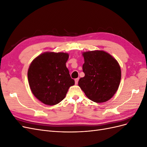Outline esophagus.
<instances>
[{"mask_svg": "<svg viewBox=\"0 0 147 147\" xmlns=\"http://www.w3.org/2000/svg\"><path fill=\"white\" fill-rule=\"evenodd\" d=\"M78 80H79V78H77L76 79H75V83L76 84H78Z\"/></svg>", "mask_w": 147, "mask_h": 147, "instance_id": "34e87169", "label": "esophagus"}]
</instances>
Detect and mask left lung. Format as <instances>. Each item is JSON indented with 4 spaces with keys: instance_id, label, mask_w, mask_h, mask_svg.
<instances>
[{
    "instance_id": "1",
    "label": "left lung",
    "mask_w": 147,
    "mask_h": 147,
    "mask_svg": "<svg viewBox=\"0 0 147 147\" xmlns=\"http://www.w3.org/2000/svg\"><path fill=\"white\" fill-rule=\"evenodd\" d=\"M84 77L78 86L92 101L101 103L109 100L118 90L121 77L120 66L113 57L101 50L83 53Z\"/></svg>"
}]
</instances>
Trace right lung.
Returning <instances> with one entry per match:
<instances>
[{
    "label": "right lung",
    "instance_id": "obj_1",
    "mask_svg": "<svg viewBox=\"0 0 147 147\" xmlns=\"http://www.w3.org/2000/svg\"><path fill=\"white\" fill-rule=\"evenodd\" d=\"M68 59V53L45 52L31 63L28 72L29 86L42 103L48 105L59 103L69 88L74 85L65 65Z\"/></svg>",
    "mask_w": 147,
    "mask_h": 147
}]
</instances>
